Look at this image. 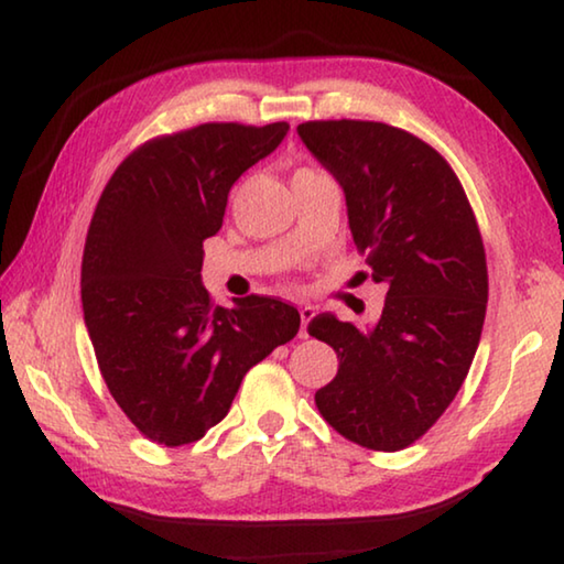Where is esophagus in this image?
<instances>
[{
  "mask_svg": "<svg viewBox=\"0 0 564 564\" xmlns=\"http://www.w3.org/2000/svg\"><path fill=\"white\" fill-rule=\"evenodd\" d=\"M313 316H316V308H311V305H303V308H301V330H299L301 338H308V323H311Z\"/></svg>",
  "mask_w": 564,
  "mask_h": 564,
  "instance_id": "1",
  "label": "esophagus"
}]
</instances>
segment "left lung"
<instances>
[{"label":"left lung","instance_id":"1","mask_svg":"<svg viewBox=\"0 0 564 564\" xmlns=\"http://www.w3.org/2000/svg\"><path fill=\"white\" fill-rule=\"evenodd\" d=\"M299 137L346 194L370 279L386 283L373 328L333 313L308 323L338 352L316 393L326 423L368 451L395 453L437 423L460 390L488 308V263L460 178L415 133L383 121H305Z\"/></svg>","mask_w":564,"mask_h":564}]
</instances>
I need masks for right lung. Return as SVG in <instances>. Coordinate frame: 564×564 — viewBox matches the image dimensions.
Listing matches in <instances>:
<instances>
[{"instance_id":"obj_1","label":"right lung","mask_w":564,"mask_h":564,"mask_svg":"<svg viewBox=\"0 0 564 564\" xmlns=\"http://www.w3.org/2000/svg\"><path fill=\"white\" fill-rule=\"evenodd\" d=\"M289 123H198L133 149L104 186L82 259L84 323L104 383L151 443H196L221 423L243 376L301 328L273 295L214 305L204 241L228 191Z\"/></svg>"}]
</instances>
